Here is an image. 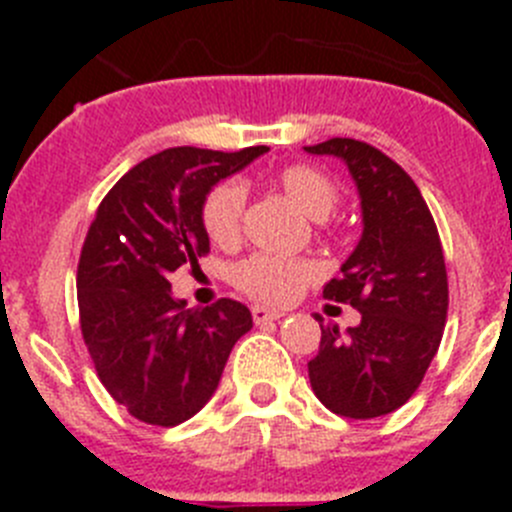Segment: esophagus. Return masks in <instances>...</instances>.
Listing matches in <instances>:
<instances>
[{"label":"esophagus","mask_w":512,"mask_h":512,"mask_svg":"<svg viewBox=\"0 0 512 512\" xmlns=\"http://www.w3.org/2000/svg\"><path fill=\"white\" fill-rule=\"evenodd\" d=\"M251 315H253V320H256V323H271V320L284 318L282 310H269V307H264V305H253Z\"/></svg>","instance_id":"34e87169"}]
</instances>
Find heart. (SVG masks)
<instances>
[{"mask_svg":"<svg viewBox=\"0 0 512 512\" xmlns=\"http://www.w3.org/2000/svg\"><path fill=\"white\" fill-rule=\"evenodd\" d=\"M279 184L305 215L325 220L338 205V187L315 166L295 164L279 171ZM246 187L235 179L220 182L202 202V225L217 246H235L241 238ZM320 277V266L300 256L253 253L233 269L235 287L269 305H287Z\"/></svg>","mask_w":512,"mask_h":512,"instance_id":"1","label":"heart"}]
</instances>
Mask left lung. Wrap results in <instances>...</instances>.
I'll list each match as a JSON object with an SVG mask.
<instances>
[{
	"instance_id": "left-lung-1",
	"label": "left lung",
	"mask_w": 512,
	"mask_h": 512,
	"mask_svg": "<svg viewBox=\"0 0 512 512\" xmlns=\"http://www.w3.org/2000/svg\"><path fill=\"white\" fill-rule=\"evenodd\" d=\"M348 166L361 197L359 246L325 284L328 300L361 312L341 333L320 315V351L307 364L312 392L330 413L369 420L402 408L438 351L449 279L433 215L408 171L369 143L330 138L305 146Z\"/></svg>"
}]
</instances>
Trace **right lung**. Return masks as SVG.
<instances>
[{
  "label": "right lung",
  "mask_w": 512,
  "mask_h": 512,
  "mask_svg": "<svg viewBox=\"0 0 512 512\" xmlns=\"http://www.w3.org/2000/svg\"><path fill=\"white\" fill-rule=\"evenodd\" d=\"M266 151L166 148L133 166L97 207L76 271L81 336L104 390L143 423L171 428L200 413L235 341L251 330L241 302L174 300L169 274L210 251L207 192Z\"/></svg>",
  "instance_id": "right-lung-1"
}]
</instances>
